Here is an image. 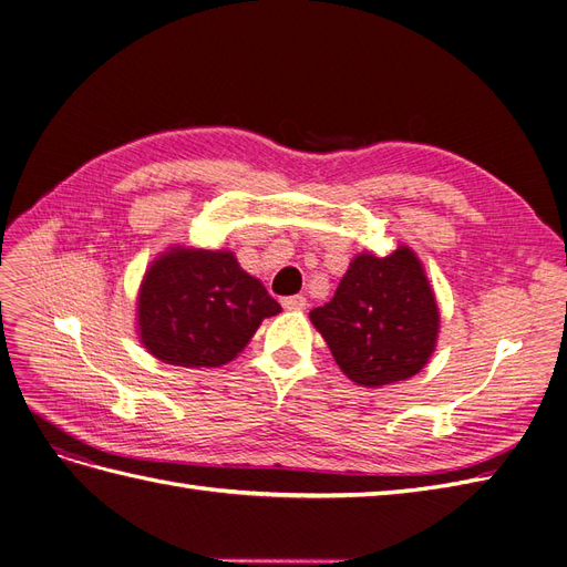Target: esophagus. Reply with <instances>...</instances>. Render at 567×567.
<instances>
[{
    "instance_id": "obj_1",
    "label": "esophagus",
    "mask_w": 567,
    "mask_h": 567,
    "mask_svg": "<svg viewBox=\"0 0 567 567\" xmlns=\"http://www.w3.org/2000/svg\"><path fill=\"white\" fill-rule=\"evenodd\" d=\"M281 305L286 307V310H305L307 298L305 296H288L281 300Z\"/></svg>"
}]
</instances>
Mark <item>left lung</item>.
Here are the masks:
<instances>
[{
  "label": "left lung",
  "mask_w": 567,
  "mask_h": 567,
  "mask_svg": "<svg viewBox=\"0 0 567 567\" xmlns=\"http://www.w3.org/2000/svg\"><path fill=\"white\" fill-rule=\"evenodd\" d=\"M350 381L379 388L411 379L435 350L440 312L419 257L357 255L336 296L310 312Z\"/></svg>",
  "instance_id": "8db88e82"
}]
</instances>
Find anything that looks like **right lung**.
Instances as JSON below:
<instances>
[{
	"label": "right lung",
	"mask_w": 567,
	"mask_h": 567,
	"mask_svg": "<svg viewBox=\"0 0 567 567\" xmlns=\"http://www.w3.org/2000/svg\"><path fill=\"white\" fill-rule=\"evenodd\" d=\"M279 312L281 305L227 250H169L151 265L140 290L144 348L177 367L231 362L262 319Z\"/></svg>",
	"instance_id": "1"
}]
</instances>
